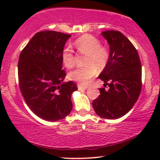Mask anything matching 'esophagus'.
<instances>
[{"label":"esophagus","instance_id":"obj_1","mask_svg":"<svg viewBox=\"0 0 160 160\" xmlns=\"http://www.w3.org/2000/svg\"><path fill=\"white\" fill-rule=\"evenodd\" d=\"M87 89V86H82V85H78V89L79 90H85Z\"/></svg>","mask_w":160,"mask_h":160}]
</instances>
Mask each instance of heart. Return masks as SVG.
Masks as SVG:
<instances>
[{"mask_svg": "<svg viewBox=\"0 0 160 160\" xmlns=\"http://www.w3.org/2000/svg\"><path fill=\"white\" fill-rule=\"evenodd\" d=\"M74 47L80 53L86 55L84 64L85 66L70 73L68 77L71 80L78 82L81 85H88L98 74L99 70L104 69L110 59V51L107 47L102 46L98 38L83 34L79 37L74 42ZM62 61L68 68H71L75 65L74 50L67 46L62 51Z\"/></svg>", "mask_w": 160, "mask_h": 160, "instance_id": "b5f03b06", "label": "heart"}]
</instances>
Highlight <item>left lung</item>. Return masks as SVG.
Instances as JSON below:
<instances>
[{
    "label": "left lung",
    "mask_w": 160,
    "mask_h": 160,
    "mask_svg": "<svg viewBox=\"0 0 160 160\" xmlns=\"http://www.w3.org/2000/svg\"><path fill=\"white\" fill-rule=\"evenodd\" d=\"M102 35L110 45V59L98 76L105 83L92 107L99 117L113 120L126 114L137 102L142 85L141 65L137 49L123 34L111 30Z\"/></svg>",
    "instance_id": "1"
}]
</instances>
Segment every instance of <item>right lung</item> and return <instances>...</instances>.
Instances as JSON below:
<instances>
[{
  "instance_id": "right-lung-1",
  "label": "right lung",
  "mask_w": 160,
  "mask_h": 160,
  "mask_svg": "<svg viewBox=\"0 0 160 160\" xmlns=\"http://www.w3.org/2000/svg\"><path fill=\"white\" fill-rule=\"evenodd\" d=\"M71 34L43 31L36 33L22 50L18 62L20 91L33 113L44 120H62L72 110L73 81L62 82V51Z\"/></svg>"
}]
</instances>
